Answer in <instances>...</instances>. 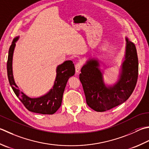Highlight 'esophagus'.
<instances>
[{"instance_id":"esophagus-1","label":"esophagus","mask_w":149,"mask_h":149,"mask_svg":"<svg viewBox=\"0 0 149 149\" xmlns=\"http://www.w3.org/2000/svg\"><path fill=\"white\" fill-rule=\"evenodd\" d=\"M81 66H82V65H81V63H77L76 65H75V72H76V73L77 74V73L79 72L80 70H81Z\"/></svg>"}]
</instances>
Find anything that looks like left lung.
I'll use <instances>...</instances> for the list:
<instances>
[{"label":"left lung","instance_id":"obj_1","mask_svg":"<svg viewBox=\"0 0 149 149\" xmlns=\"http://www.w3.org/2000/svg\"><path fill=\"white\" fill-rule=\"evenodd\" d=\"M125 60L118 82L107 86L99 61L93 58L86 61L81 70L79 79L82 83L86 101L92 109L104 112L123 103L132 94L138 77V58L136 46L125 38Z\"/></svg>","mask_w":149,"mask_h":149}]
</instances>
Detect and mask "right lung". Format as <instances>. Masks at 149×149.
I'll list each match as a JSON object with an SVG mask.
<instances>
[{"label":"right lung","instance_id":"add662e5","mask_svg":"<svg viewBox=\"0 0 149 149\" xmlns=\"http://www.w3.org/2000/svg\"><path fill=\"white\" fill-rule=\"evenodd\" d=\"M18 39L19 37L15 38L8 52L7 72L10 86L17 97L29 111L41 114H53L61 105L63 95L67 81L70 77L75 74L74 63L72 61H66L65 62L58 66L56 70V78L53 88H51L47 94L41 97L31 98L22 92L20 91L13 79L12 70L13 55L15 47V42Z\"/></svg>","mask_w":149,"mask_h":149}]
</instances>
